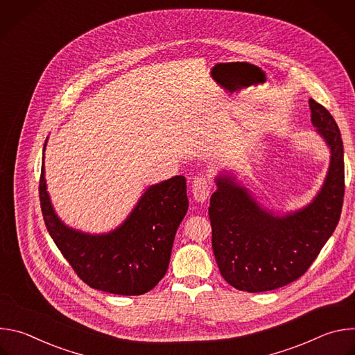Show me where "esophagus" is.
<instances>
[{"mask_svg":"<svg viewBox=\"0 0 355 355\" xmlns=\"http://www.w3.org/2000/svg\"><path fill=\"white\" fill-rule=\"evenodd\" d=\"M211 188H212V184H211V181L208 178H205V177H196L192 181L191 191H192V195H193V198L196 200L204 202L209 196Z\"/></svg>","mask_w":355,"mask_h":355,"instance_id":"34e87169","label":"esophagus"}]
</instances>
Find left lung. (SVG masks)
<instances>
[{"instance_id": "1", "label": "left lung", "mask_w": 355, "mask_h": 355, "mask_svg": "<svg viewBox=\"0 0 355 355\" xmlns=\"http://www.w3.org/2000/svg\"><path fill=\"white\" fill-rule=\"evenodd\" d=\"M309 105L312 123L331 151L326 181L311 205L274 216L230 177L216 180L209 204L212 248L222 277L239 291L264 292L296 281L340 220L345 187L341 133L323 105L312 98Z\"/></svg>"}]
</instances>
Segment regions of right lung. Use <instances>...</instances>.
I'll return each mask as SVG.
<instances>
[{
  "mask_svg": "<svg viewBox=\"0 0 355 355\" xmlns=\"http://www.w3.org/2000/svg\"><path fill=\"white\" fill-rule=\"evenodd\" d=\"M39 199L46 229L78 278L94 289L123 296L146 293L166 275L177 229L188 211L187 181L175 175L151 185L116 230L85 234L64 226L55 214L43 164Z\"/></svg>",
  "mask_w": 355,
  "mask_h": 355,
  "instance_id": "right-lung-1",
  "label": "right lung"
}]
</instances>
